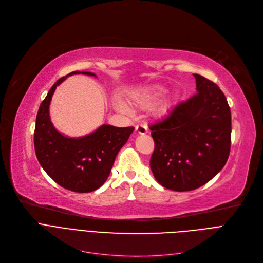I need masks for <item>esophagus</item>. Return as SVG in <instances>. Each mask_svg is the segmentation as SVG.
<instances>
[{
    "mask_svg": "<svg viewBox=\"0 0 263 263\" xmlns=\"http://www.w3.org/2000/svg\"><path fill=\"white\" fill-rule=\"evenodd\" d=\"M136 132L140 135H145L147 133V126L145 124H138L136 126Z\"/></svg>",
    "mask_w": 263,
    "mask_h": 263,
    "instance_id": "esophagus-1",
    "label": "esophagus"
}]
</instances>
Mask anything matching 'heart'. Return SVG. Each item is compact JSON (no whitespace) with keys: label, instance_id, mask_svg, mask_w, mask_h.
<instances>
[{"label":"heart","instance_id":"b5f03b06","mask_svg":"<svg viewBox=\"0 0 263 263\" xmlns=\"http://www.w3.org/2000/svg\"><path fill=\"white\" fill-rule=\"evenodd\" d=\"M163 91L164 89L160 86H154L149 88L140 89L133 92L130 95V103L136 107L142 108V109H149V108L154 107L157 104L158 100L163 93ZM166 105H167V100H163L159 105V109L163 110L166 107ZM116 107L117 109L120 110L121 112H124V114L129 112V107L122 100L116 101Z\"/></svg>","mask_w":263,"mask_h":263}]
</instances>
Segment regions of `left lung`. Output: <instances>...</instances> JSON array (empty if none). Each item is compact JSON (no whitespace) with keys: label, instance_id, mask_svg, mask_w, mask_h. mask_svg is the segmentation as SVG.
Masks as SVG:
<instances>
[{"label":"left lung","instance_id":"left-lung-1","mask_svg":"<svg viewBox=\"0 0 263 263\" xmlns=\"http://www.w3.org/2000/svg\"><path fill=\"white\" fill-rule=\"evenodd\" d=\"M193 76L197 93L149 126L155 141L152 172L161 186L178 192L207 183L223 168L230 152L227 100L218 85L202 75Z\"/></svg>","mask_w":263,"mask_h":263}]
</instances>
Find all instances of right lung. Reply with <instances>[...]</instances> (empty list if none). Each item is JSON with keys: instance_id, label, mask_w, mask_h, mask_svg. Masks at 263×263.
I'll list each match as a JSON object with an SVG mask.
<instances>
[{"instance_id": "obj_1", "label": "right lung", "mask_w": 263, "mask_h": 263, "mask_svg": "<svg viewBox=\"0 0 263 263\" xmlns=\"http://www.w3.org/2000/svg\"><path fill=\"white\" fill-rule=\"evenodd\" d=\"M74 74L97 77L91 72L74 71L53 85L39 107L34 144L40 165L55 182L65 189L87 193L106 181L119 151L135 128L103 124L93 133L77 138L59 133L50 118V104L57 86Z\"/></svg>"}]
</instances>
